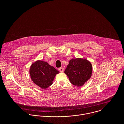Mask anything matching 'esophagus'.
<instances>
[{"label": "esophagus", "instance_id": "obj_1", "mask_svg": "<svg viewBox=\"0 0 124 124\" xmlns=\"http://www.w3.org/2000/svg\"><path fill=\"white\" fill-rule=\"evenodd\" d=\"M59 71L61 72H62L63 71H64V69H63V68H62V67H61V68H60L59 69Z\"/></svg>", "mask_w": 124, "mask_h": 124}]
</instances>
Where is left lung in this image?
Segmentation results:
<instances>
[{"label":"left lung","mask_w":124,"mask_h":124,"mask_svg":"<svg viewBox=\"0 0 124 124\" xmlns=\"http://www.w3.org/2000/svg\"><path fill=\"white\" fill-rule=\"evenodd\" d=\"M92 65L85 59H71L64 71L71 83L77 86H83L90 78Z\"/></svg>","instance_id":"obj_1"}]
</instances>
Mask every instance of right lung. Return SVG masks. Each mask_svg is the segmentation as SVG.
I'll return each mask as SVG.
<instances>
[{"instance_id":"add662e5","label":"right lung","mask_w":124,"mask_h":124,"mask_svg":"<svg viewBox=\"0 0 124 124\" xmlns=\"http://www.w3.org/2000/svg\"><path fill=\"white\" fill-rule=\"evenodd\" d=\"M59 73L47 62L37 61L31 65L30 74L32 81L41 88H47L53 84L56 74Z\"/></svg>"}]
</instances>
